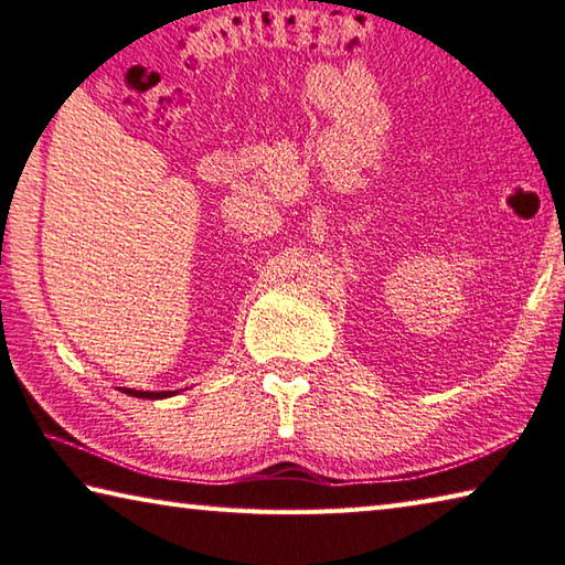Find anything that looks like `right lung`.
<instances>
[{"label":"right lung","mask_w":565,"mask_h":565,"mask_svg":"<svg viewBox=\"0 0 565 565\" xmlns=\"http://www.w3.org/2000/svg\"><path fill=\"white\" fill-rule=\"evenodd\" d=\"M124 394L137 396V398H167V396H171V391H134V388H127Z\"/></svg>","instance_id":"1"}]
</instances>
